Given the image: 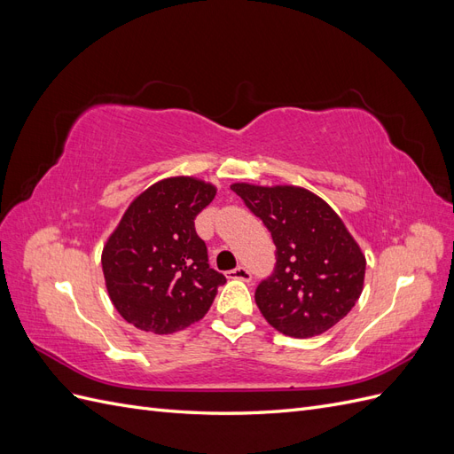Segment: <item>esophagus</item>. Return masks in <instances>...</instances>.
<instances>
[{"instance_id": "esophagus-1", "label": "esophagus", "mask_w": 454, "mask_h": 454, "mask_svg": "<svg viewBox=\"0 0 454 454\" xmlns=\"http://www.w3.org/2000/svg\"><path fill=\"white\" fill-rule=\"evenodd\" d=\"M227 278L231 280H242V282H250L252 280V272L244 267H237L227 272Z\"/></svg>"}]
</instances>
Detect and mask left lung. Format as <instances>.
<instances>
[{
	"label": "left lung",
	"instance_id": "obj_1",
	"mask_svg": "<svg viewBox=\"0 0 454 454\" xmlns=\"http://www.w3.org/2000/svg\"><path fill=\"white\" fill-rule=\"evenodd\" d=\"M231 189L277 246V267L255 290L265 320L284 335L309 339L345 318L364 290L365 255L332 206L297 185Z\"/></svg>",
	"mask_w": 454,
	"mask_h": 454
}]
</instances>
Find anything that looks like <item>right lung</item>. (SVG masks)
<instances>
[{
	"mask_svg": "<svg viewBox=\"0 0 454 454\" xmlns=\"http://www.w3.org/2000/svg\"><path fill=\"white\" fill-rule=\"evenodd\" d=\"M215 185L174 176L136 197L102 250V270L117 312L157 335L182 332L204 318L222 272L210 269L195 217L215 197Z\"/></svg>",
	"mask_w": 454,
	"mask_h": 454,
	"instance_id": "obj_1",
	"label": "right lung"
}]
</instances>
